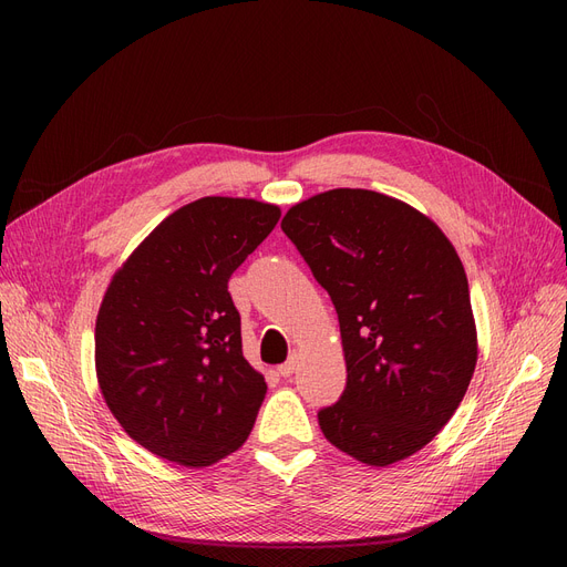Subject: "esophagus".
<instances>
[{
    "label": "esophagus",
    "mask_w": 567,
    "mask_h": 567,
    "mask_svg": "<svg viewBox=\"0 0 567 567\" xmlns=\"http://www.w3.org/2000/svg\"><path fill=\"white\" fill-rule=\"evenodd\" d=\"M296 365H299V355H296V353H291V355H289V359H287V361H285V363L280 365V368H278V374L287 379V377H291V374H293Z\"/></svg>",
    "instance_id": "34e87169"
}]
</instances>
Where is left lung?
<instances>
[{"label": "left lung", "instance_id": "1", "mask_svg": "<svg viewBox=\"0 0 567 567\" xmlns=\"http://www.w3.org/2000/svg\"><path fill=\"white\" fill-rule=\"evenodd\" d=\"M282 231L338 312L347 361L323 436L370 466L427 445L453 419L478 361L464 266L409 204L336 188L291 206Z\"/></svg>", "mask_w": 567, "mask_h": 567}]
</instances>
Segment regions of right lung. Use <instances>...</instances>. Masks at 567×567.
Listing matches in <instances>:
<instances>
[{
	"mask_svg": "<svg viewBox=\"0 0 567 567\" xmlns=\"http://www.w3.org/2000/svg\"><path fill=\"white\" fill-rule=\"evenodd\" d=\"M280 208L202 197L167 216L114 274L96 319L103 398L131 439L184 466L241 445L266 395L241 351L227 282Z\"/></svg>",
	"mask_w": 567,
	"mask_h": 567,
	"instance_id": "right-lung-1",
	"label": "right lung"
}]
</instances>
